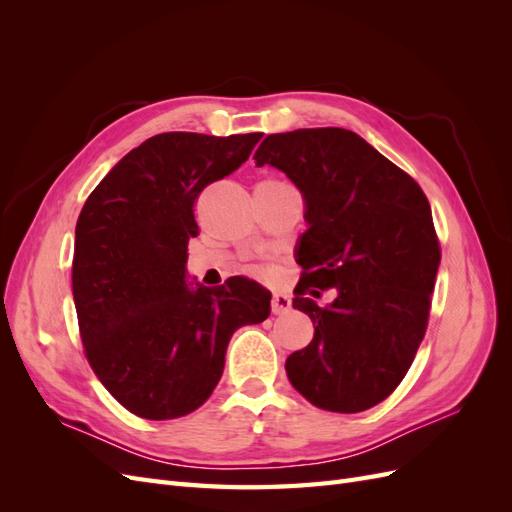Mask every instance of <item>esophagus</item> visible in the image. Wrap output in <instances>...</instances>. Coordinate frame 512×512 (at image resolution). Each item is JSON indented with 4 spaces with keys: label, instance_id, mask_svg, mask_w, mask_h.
<instances>
[{
    "label": "esophagus",
    "instance_id": "34e87169",
    "mask_svg": "<svg viewBox=\"0 0 512 512\" xmlns=\"http://www.w3.org/2000/svg\"><path fill=\"white\" fill-rule=\"evenodd\" d=\"M290 307H292V303H290L288 294H284V292H275V294H273V299H271V312H273L275 316L288 314Z\"/></svg>",
    "mask_w": 512,
    "mask_h": 512
}]
</instances>
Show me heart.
I'll list each match as a JSON object with an SVG mask.
<instances>
[{"mask_svg": "<svg viewBox=\"0 0 512 512\" xmlns=\"http://www.w3.org/2000/svg\"><path fill=\"white\" fill-rule=\"evenodd\" d=\"M254 275H260V277H271L273 275V269L271 267H265V265H258L252 269Z\"/></svg>", "mask_w": 512, "mask_h": 512, "instance_id": "obj_1", "label": "heart"}]
</instances>
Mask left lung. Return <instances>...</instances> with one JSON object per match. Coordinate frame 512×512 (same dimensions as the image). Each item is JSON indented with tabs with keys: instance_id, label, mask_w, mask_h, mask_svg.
<instances>
[{
	"instance_id": "left-lung-1",
	"label": "left lung",
	"mask_w": 512,
	"mask_h": 512,
	"mask_svg": "<svg viewBox=\"0 0 512 512\" xmlns=\"http://www.w3.org/2000/svg\"><path fill=\"white\" fill-rule=\"evenodd\" d=\"M254 160L280 168L305 198L292 307L312 318L314 339L286 359L288 380L329 412L380 404L427 331L440 241L425 192L344 128L269 134ZM327 287L338 290L327 308L306 297Z\"/></svg>"
}]
</instances>
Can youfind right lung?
I'll use <instances>...</instances> for the list:
<instances>
[{
    "mask_svg": "<svg viewBox=\"0 0 512 512\" xmlns=\"http://www.w3.org/2000/svg\"><path fill=\"white\" fill-rule=\"evenodd\" d=\"M260 138L156 134L85 200L72 260L83 348L104 389L136 416L170 421L203 406L232 333L271 314V292L247 277L218 288L185 282L196 198Z\"/></svg>",
    "mask_w": 512,
    "mask_h": 512,
    "instance_id": "right-lung-1",
    "label": "right lung"
}]
</instances>
